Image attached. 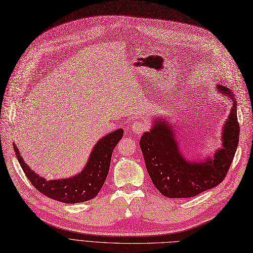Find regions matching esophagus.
Masks as SVG:
<instances>
[{
    "instance_id": "esophagus-1",
    "label": "esophagus",
    "mask_w": 253,
    "mask_h": 253,
    "mask_svg": "<svg viewBox=\"0 0 253 253\" xmlns=\"http://www.w3.org/2000/svg\"><path fill=\"white\" fill-rule=\"evenodd\" d=\"M147 128H148V124L146 123V121H144L143 119L137 118V119H134L132 121L131 130H132L133 133H135V134L142 133V132L146 131Z\"/></svg>"
}]
</instances>
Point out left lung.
Instances as JSON below:
<instances>
[{
	"label": "left lung",
	"instance_id": "obj_1",
	"mask_svg": "<svg viewBox=\"0 0 253 253\" xmlns=\"http://www.w3.org/2000/svg\"><path fill=\"white\" fill-rule=\"evenodd\" d=\"M217 88L233 103L223 127L222 148L216 151L213 157L205 158L203 162L185 160L179 151L174 129L162 119H157L150 131L141 137L139 146L147 171L155 188L168 198L194 197L214 188L225 178L238 148L240 125L232 91L222 85Z\"/></svg>",
	"mask_w": 253,
	"mask_h": 253
}]
</instances>
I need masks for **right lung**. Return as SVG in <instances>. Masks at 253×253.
Listing matches in <instances>:
<instances>
[{
  "label": "right lung",
  "mask_w": 253,
  "mask_h": 253,
  "mask_svg": "<svg viewBox=\"0 0 253 253\" xmlns=\"http://www.w3.org/2000/svg\"><path fill=\"white\" fill-rule=\"evenodd\" d=\"M123 129H117L99 139L93 147L83 170L65 179L46 180L32 171L21 156L15 144L13 149L27 178L46 197L63 203H80L95 198L104 184L109 171L112 151L123 136Z\"/></svg>",
  "instance_id": "right-lung-1"
}]
</instances>
